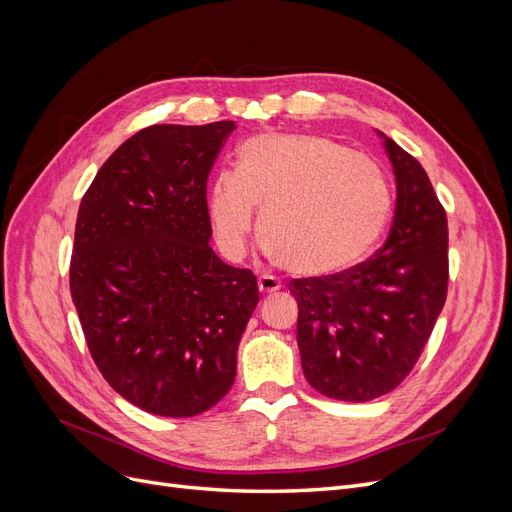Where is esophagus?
<instances>
[{"instance_id": "34e87169", "label": "esophagus", "mask_w": 512, "mask_h": 512, "mask_svg": "<svg viewBox=\"0 0 512 512\" xmlns=\"http://www.w3.org/2000/svg\"><path fill=\"white\" fill-rule=\"evenodd\" d=\"M282 288V284L275 280V277H271V275H260L258 277V290L262 292V294H273V292H277Z\"/></svg>"}]
</instances>
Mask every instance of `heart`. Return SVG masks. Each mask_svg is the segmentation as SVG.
<instances>
[{"mask_svg":"<svg viewBox=\"0 0 512 512\" xmlns=\"http://www.w3.org/2000/svg\"><path fill=\"white\" fill-rule=\"evenodd\" d=\"M260 213L262 245L303 277L354 267L380 239L393 194L367 156L320 134H262L243 143L237 170L211 181L209 213L220 250L241 260Z\"/></svg>","mask_w":512,"mask_h":512,"instance_id":"b5f03b06","label":"heart"}]
</instances>
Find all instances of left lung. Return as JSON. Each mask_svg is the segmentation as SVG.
<instances>
[{"instance_id": "1", "label": "left lung", "mask_w": 512, "mask_h": 512, "mask_svg": "<svg viewBox=\"0 0 512 512\" xmlns=\"http://www.w3.org/2000/svg\"><path fill=\"white\" fill-rule=\"evenodd\" d=\"M397 179L391 232L380 250L331 277L288 284L307 382L322 395L369 401L406 380L436 327L448 290V224L425 168L391 138Z\"/></svg>"}]
</instances>
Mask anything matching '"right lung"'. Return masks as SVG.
<instances>
[{
    "mask_svg": "<svg viewBox=\"0 0 512 512\" xmlns=\"http://www.w3.org/2000/svg\"><path fill=\"white\" fill-rule=\"evenodd\" d=\"M235 121L149 126L87 188L70 294L100 374L130 404L185 418L230 391L256 275L211 250L207 181Z\"/></svg>",
    "mask_w": 512,
    "mask_h": 512,
    "instance_id": "right-lung-1",
    "label": "right lung"
}]
</instances>
